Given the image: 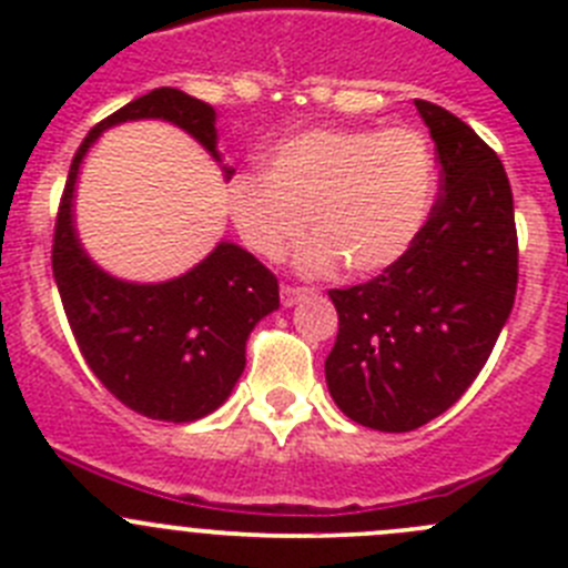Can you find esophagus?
Returning <instances> with one entry per match:
<instances>
[{
	"label": "esophagus",
	"mask_w": 568,
	"mask_h": 568,
	"mask_svg": "<svg viewBox=\"0 0 568 568\" xmlns=\"http://www.w3.org/2000/svg\"><path fill=\"white\" fill-rule=\"evenodd\" d=\"M310 290L307 287H295V284H281V304L284 307H293V304H298L301 298H307Z\"/></svg>",
	"instance_id": "esophagus-1"
}]
</instances>
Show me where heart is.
<instances>
[{
	"mask_svg": "<svg viewBox=\"0 0 568 568\" xmlns=\"http://www.w3.org/2000/svg\"><path fill=\"white\" fill-rule=\"evenodd\" d=\"M438 168L418 128H313L264 153V173H235L227 210L244 247L278 261L301 239V267L375 275L398 264L433 210Z\"/></svg>",
	"mask_w": 568,
	"mask_h": 568,
	"instance_id": "heart-1",
	"label": "heart"
}]
</instances>
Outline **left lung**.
<instances>
[{
  "label": "left lung",
  "instance_id": "1",
  "mask_svg": "<svg viewBox=\"0 0 568 568\" xmlns=\"http://www.w3.org/2000/svg\"><path fill=\"white\" fill-rule=\"evenodd\" d=\"M435 139L440 195L413 250L375 278L329 290L338 335L324 361L355 424L409 433L478 378L518 293V230L498 153L466 122L415 99Z\"/></svg>",
  "mask_w": 568,
  "mask_h": 568
}]
</instances>
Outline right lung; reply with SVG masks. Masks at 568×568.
Instances as JSON below:
<instances>
[{"label": "right lung", "instance_id": "obj_1", "mask_svg": "<svg viewBox=\"0 0 568 568\" xmlns=\"http://www.w3.org/2000/svg\"><path fill=\"white\" fill-rule=\"evenodd\" d=\"M133 119H164L215 153V110L175 88H155L84 135L53 227V278L79 353L113 398L153 420L204 418L244 373V346L278 310V278L239 244L222 241L202 264L164 284H130L99 270L73 230V184L99 133ZM230 175V170H227Z\"/></svg>", "mask_w": 568, "mask_h": 568}]
</instances>
